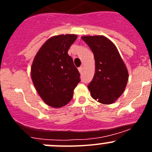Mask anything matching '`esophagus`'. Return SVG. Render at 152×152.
Returning <instances> with one entry per match:
<instances>
[{"mask_svg": "<svg viewBox=\"0 0 152 152\" xmlns=\"http://www.w3.org/2000/svg\"><path fill=\"white\" fill-rule=\"evenodd\" d=\"M79 71L80 72V73H82V71H83V67H79Z\"/></svg>", "mask_w": 152, "mask_h": 152, "instance_id": "obj_1", "label": "esophagus"}]
</instances>
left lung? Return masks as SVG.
Masks as SVG:
<instances>
[{"mask_svg":"<svg viewBox=\"0 0 152 152\" xmlns=\"http://www.w3.org/2000/svg\"><path fill=\"white\" fill-rule=\"evenodd\" d=\"M95 58V74L87 87L95 100L113 104L123 94L129 79L128 70L117 48L104 36H84Z\"/></svg>","mask_w":152,"mask_h":152,"instance_id":"8db88e82","label":"left lung"}]
</instances>
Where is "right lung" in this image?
Instances as JSON below:
<instances>
[{"instance_id":"right-lung-1","label":"right lung","mask_w":152,"mask_h":152,"mask_svg":"<svg viewBox=\"0 0 152 152\" xmlns=\"http://www.w3.org/2000/svg\"><path fill=\"white\" fill-rule=\"evenodd\" d=\"M76 34H61L48 39L38 50L31 68L34 85L46 104L59 108L70 102L80 82V73L67 54Z\"/></svg>"}]
</instances>
